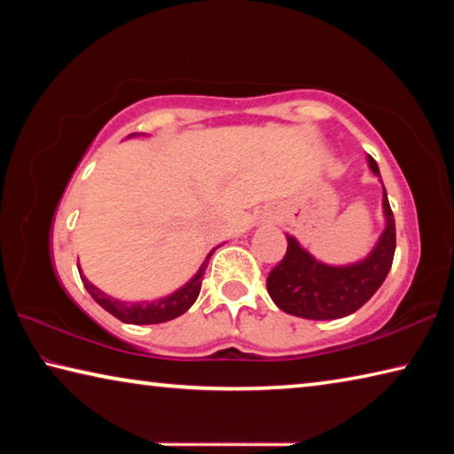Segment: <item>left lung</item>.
I'll use <instances>...</instances> for the list:
<instances>
[{
	"label": "left lung",
	"instance_id": "left-lung-1",
	"mask_svg": "<svg viewBox=\"0 0 454 454\" xmlns=\"http://www.w3.org/2000/svg\"><path fill=\"white\" fill-rule=\"evenodd\" d=\"M371 170L380 176L379 164L368 156ZM384 226L371 254L356 264L328 266L306 252L296 238H288L286 254L266 278L268 294L280 310L309 320L348 317L371 301L393 266L396 248L395 216L382 186Z\"/></svg>",
	"mask_w": 454,
	"mask_h": 454
}]
</instances>
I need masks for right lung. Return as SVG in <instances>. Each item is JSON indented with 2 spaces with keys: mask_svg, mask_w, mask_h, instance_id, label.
<instances>
[{
  "mask_svg": "<svg viewBox=\"0 0 454 454\" xmlns=\"http://www.w3.org/2000/svg\"><path fill=\"white\" fill-rule=\"evenodd\" d=\"M216 250V248H214ZM214 250L210 252L208 256H206L204 264L200 266V270L196 272L194 278L190 282L184 284L180 290H176L174 294L170 296H164L160 298V301H153V302H121L116 301V298L104 294L102 290L96 288L94 284H91L86 276L82 274V268L80 276H82V282L86 290L91 294V298L102 306L104 310H107L112 314V317H116L118 320L126 322V325H160V322H168V320H174L178 318L180 314L186 312L192 304L196 302V298L200 294V288H202V280H204V272H206V266H208V260L214 254Z\"/></svg>",
  "mask_w": 454,
  "mask_h": 454,
  "instance_id": "right-lung-1",
  "label": "right lung"
}]
</instances>
